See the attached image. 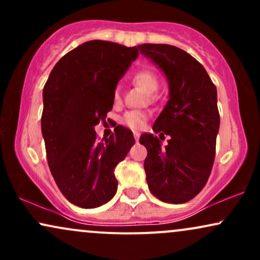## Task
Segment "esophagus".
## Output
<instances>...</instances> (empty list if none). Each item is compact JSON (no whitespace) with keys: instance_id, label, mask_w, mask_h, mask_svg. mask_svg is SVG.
<instances>
[{"instance_id":"obj_1","label":"esophagus","mask_w":260,"mask_h":260,"mask_svg":"<svg viewBox=\"0 0 260 260\" xmlns=\"http://www.w3.org/2000/svg\"><path fill=\"white\" fill-rule=\"evenodd\" d=\"M133 136H134V139H136V142H137V140L139 139V133L138 132H134Z\"/></svg>"}]
</instances>
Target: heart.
Segmentation results:
<instances>
[{"instance_id": "heart-1", "label": "heart", "mask_w": 260, "mask_h": 260, "mask_svg": "<svg viewBox=\"0 0 260 260\" xmlns=\"http://www.w3.org/2000/svg\"><path fill=\"white\" fill-rule=\"evenodd\" d=\"M132 82L136 84L138 88L142 89L143 91L147 92V94H153L159 89L160 82L157 76L153 71L149 70H142L138 71L137 73H134ZM113 101L115 104L121 103V90L118 86H116L115 90H113ZM148 118V113L143 111H128L123 115L122 117V124L131 128L133 131H138L144 126L145 121Z\"/></svg>"}]
</instances>
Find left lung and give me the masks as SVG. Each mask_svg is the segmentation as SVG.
<instances>
[{
	"label": "left lung",
	"instance_id": "obj_1",
	"mask_svg": "<svg viewBox=\"0 0 260 260\" xmlns=\"http://www.w3.org/2000/svg\"><path fill=\"white\" fill-rule=\"evenodd\" d=\"M169 80L170 99L155 121L153 131L170 136L161 147L153 134H142L148 150L144 170L150 192L160 201L181 204L204 188L215 159L220 115L216 86L194 57L168 44L138 46Z\"/></svg>",
	"mask_w": 260,
	"mask_h": 260
}]
</instances>
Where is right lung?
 I'll list each match as a JSON object with an SVG mask.
<instances>
[{
	"label": "right lung",
	"mask_w": 260,
	"mask_h": 260,
	"mask_svg": "<svg viewBox=\"0 0 260 260\" xmlns=\"http://www.w3.org/2000/svg\"><path fill=\"white\" fill-rule=\"evenodd\" d=\"M137 56L136 46L86 41L66 53L45 83L41 131L47 164L62 194L77 207H100L117 190L113 170L134 144L133 133L117 126L99 140L94 127L105 122L116 84Z\"/></svg>",
	"instance_id": "obj_1"
}]
</instances>
